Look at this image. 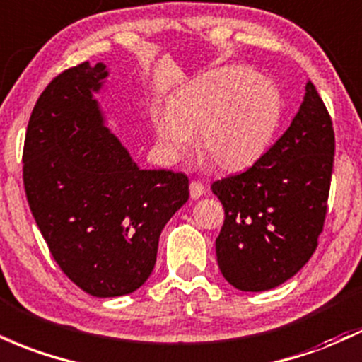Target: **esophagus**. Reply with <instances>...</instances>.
<instances>
[{
	"instance_id": "esophagus-1",
	"label": "esophagus",
	"mask_w": 362,
	"mask_h": 362,
	"mask_svg": "<svg viewBox=\"0 0 362 362\" xmlns=\"http://www.w3.org/2000/svg\"><path fill=\"white\" fill-rule=\"evenodd\" d=\"M189 189H190V197H192V199H199V197L202 196V194L206 192V187H204V185H202L201 182H197V180H192V182H190Z\"/></svg>"
}]
</instances>
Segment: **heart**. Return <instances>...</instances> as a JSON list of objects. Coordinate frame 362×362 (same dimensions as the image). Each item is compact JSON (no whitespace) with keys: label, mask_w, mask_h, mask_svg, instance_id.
I'll use <instances>...</instances> for the list:
<instances>
[{"label":"heart","mask_w":362,"mask_h":362,"mask_svg":"<svg viewBox=\"0 0 362 362\" xmlns=\"http://www.w3.org/2000/svg\"><path fill=\"white\" fill-rule=\"evenodd\" d=\"M281 113L280 93L244 66L208 71L170 101L154 120L158 142L170 156L189 149L197 132V154L223 172H239L268 148Z\"/></svg>","instance_id":"obj_1"}]
</instances>
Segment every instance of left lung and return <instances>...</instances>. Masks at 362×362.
Here are the masks:
<instances>
[{"mask_svg":"<svg viewBox=\"0 0 362 362\" xmlns=\"http://www.w3.org/2000/svg\"><path fill=\"white\" fill-rule=\"evenodd\" d=\"M333 154L332 117L308 82L284 136L247 170L213 182L225 211L216 257L230 285L269 291L308 263L327 218Z\"/></svg>","mask_w":362,"mask_h":362,"instance_id":"left-lung-1","label":"left lung"}]
</instances>
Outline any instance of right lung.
<instances>
[{"mask_svg":"<svg viewBox=\"0 0 362 362\" xmlns=\"http://www.w3.org/2000/svg\"><path fill=\"white\" fill-rule=\"evenodd\" d=\"M106 66L62 71L35 103L23 142L30 211L62 272L94 297L137 291L163 226L189 199V178L141 170L103 123L93 90Z\"/></svg>","mask_w":362,"mask_h":362,"instance_id":"1","label":"right lung"}]
</instances>
